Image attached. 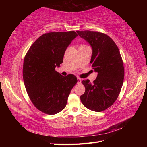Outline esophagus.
I'll return each mask as SVG.
<instances>
[{"label": "esophagus", "instance_id": "1", "mask_svg": "<svg viewBox=\"0 0 147 147\" xmlns=\"http://www.w3.org/2000/svg\"><path fill=\"white\" fill-rule=\"evenodd\" d=\"M81 82H82V80H81L80 78H77V83H78V84H80Z\"/></svg>", "mask_w": 147, "mask_h": 147}]
</instances>
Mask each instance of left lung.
Returning a JSON list of instances; mask_svg holds the SVG:
<instances>
[{"label": "left lung", "instance_id": "left-lung-1", "mask_svg": "<svg viewBox=\"0 0 147 147\" xmlns=\"http://www.w3.org/2000/svg\"><path fill=\"white\" fill-rule=\"evenodd\" d=\"M92 49L90 63L97 77L93 83L83 80L85 92L80 99L87 109L101 112L116 100L123 84L124 69L119 50L115 42L104 33L92 31H77Z\"/></svg>", "mask_w": 147, "mask_h": 147}]
</instances>
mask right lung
<instances>
[{
	"mask_svg": "<svg viewBox=\"0 0 147 147\" xmlns=\"http://www.w3.org/2000/svg\"><path fill=\"white\" fill-rule=\"evenodd\" d=\"M77 36L74 31L43 34L24 57L23 76L26 92L33 105L47 114L63 110L77 83L74 74L63 76L55 70L62 63L65 50Z\"/></svg>",
	"mask_w": 147,
	"mask_h": 147,
	"instance_id": "right-lung-1",
	"label": "right lung"
}]
</instances>
